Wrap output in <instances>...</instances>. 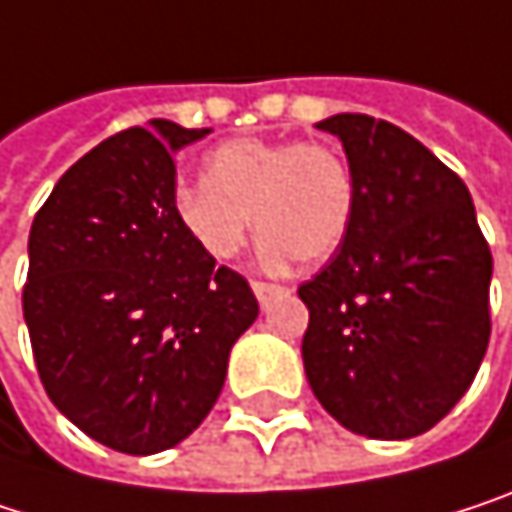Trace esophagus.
Segmentation results:
<instances>
[{
	"mask_svg": "<svg viewBox=\"0 0 512 512\" xmlns=\"http://www.w3.org/2000/svg\"><path fill=\"white\" fill-rule=\"evenodd\" d=\"M253 292H256V298H259L262 307H271V301L280 298V295H286L289 289H283V286H277V283H262V280H256V283H253Z\"/></svg>",
	"mask_w": 512,
	"mask_h": 512,
	"instance_id": "1",
	"label": "esophagus"
}]
</instances>
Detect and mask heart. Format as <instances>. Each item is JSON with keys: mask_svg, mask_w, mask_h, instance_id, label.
Instances as JSON below:
<instances>
[{"mask_svg": "<svg viewBox=\"0 0 512 512\" xmlns=\"http://www.w3.org/2000/svg\"><path fill=\"white\" fill-rule=\"evenodd\" d=\"M184 235L211 259H235L256 229L265 265H316L349 235L355 178L346 157L325 142L232 139L205 157V178L172 193Z\"/></svg>", "mask_w": 512, "mask_h": 512, "instance_id": "b5f03b06", "label": "heart"}]
</instances>
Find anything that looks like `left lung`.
I'll list each match as a JSON object with an SVG mask.
<instances>
[{
  "label": "left lung",
  "instance_id": "1",
  "mask_svg": "<svg viewBox=\"0 0 512 512\" xmlns=\"http://www.w3.org/2000/svg\"><path fill=\"white\" fill-rule=\"evenodd\" d=\"M355 214L331 262L298 286L301 343L325 411L367 438H414L471 387L489 346L492 253L462 178L390 122L340 113Z\"/></svg>",
  "mask_w": 512,
  "mask_h": 512
}]
</instances>
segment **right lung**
Segmentation results:
<instances>
[{
    "label": "right lung",
    "instance_id": "obj_1",
    "mask_svg": "<svg viewBox=\"0 0 512 512\" xmlns=\"http://www.w3.org/2000/svg\"><path fill=\"white\" fill-rule=\"evenodd\" d=\"M208 128L166 119L83 154L29 232L23 319L53 405L130 456L184 441L214 408L250 283L205 256L172 214V154Z\"/></svg>",
    "mask_w": 512,
    "mask_h": 512
}]
</instances>
